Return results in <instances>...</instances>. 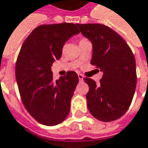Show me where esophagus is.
<instances>
[{"mask_svg": "<svg viewBox=\"0 0 148 148\" xmlns=\"http://www.w3.org/2000/svg\"><path fill=\"white\" fill-rule=\"evenodd\" d=\"M77 76H78V79H79V81H83V76H82V74H77Z\"/></svg>", "mask_w": 148, "mask_h": 148, "instance_id": "34e87169", "label": "esophagus"}]
</instances>
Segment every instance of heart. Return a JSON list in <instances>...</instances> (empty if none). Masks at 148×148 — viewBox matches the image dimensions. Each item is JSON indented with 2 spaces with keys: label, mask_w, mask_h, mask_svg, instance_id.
<instances>
[{
  "label": "heart",
  "mask_w": 148,
  "mask_h": 148,
  "mask_svg": "<svg viewBox=\"0 0 148 148\" xmlns=\"http://www.w3.org/2000/svg\"><path fill=\"white\" fill-rule=\"evenodd\" d=\"M82 40H84V39H82V40H81V41H82Z\"/></svg>",
  "instance_id": "1"
}]
</instances>
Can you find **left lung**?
<instances>
[{
    "mask_svg": "<svg viewBox=\"0 0 148 148\" xmlns=\"http://www.w3.org/2000/svg\"><path fill=\"white\" fill-rule=\"evenodd\" d=\"M81 34L92 43L90 63L103 73L99 85L90 77L87 107L94 117L111 122L128 110L135 94L137 77L135 59L124 39L101 24H77Z\"/></svg>",
    "mask_w": 148,
    "mask_h": 148,
    "instance_id": "8db88e82",
    "label": "left lung"
}]
</instances>
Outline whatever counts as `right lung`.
Wrapping results in <instances>:
<instances>
[{
  "mask_svg": "<svg viewBox=\"0 0 148 148\" xmlns=\"http://www.w3.org/2000/svg\"><path fill=\"white\" fill-rule=\"evenodd\" d=\"M79 34L77 24L42 25L25 40L16 63V79L24 106L38 123L55 126L69 114L78 83L74 71L53 81L51 66L62 56L64 44Z\"/></svg>",
  "mask_w": 148,
  "mask_h": 148,
  "instance_id": "obj_1",
  "label": "right lung"
}]
</instances>
